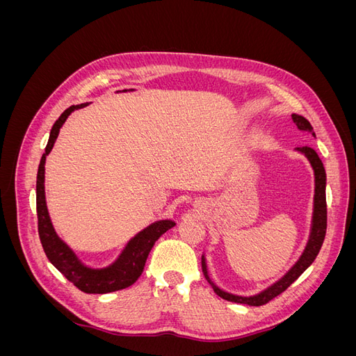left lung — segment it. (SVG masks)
Returning a JSON list of instances; mask_svg holds the SVG:
<instances>
[{
    "label": "left lung",
    "mask_w": 356,
    "mask_h": 356,
    "mask_svg": "<svg viewBox=\"0 0 356 356\" xmlns=\"http://www.w3.org/2000/svg\"><path fill=\"white\" fill-rule=\"evenodd\" d=\"M293 120L294 123H297L300 131H305L312 134V136H315L314 127L309 123V120H306L305 117L293 114ZM298 152L305 153V156L310 160L312 166H314L315 170V209H314V225H312V233H310V239L307 242L306 250L303 252V255L300 257V260L294 264V267L282 277L279 279L276 284H273L272 286H268L263 293L252 296V297H239V296H233L225 293V291L220 289L218 286H215L211 279L208 276L207 272V264H204V258L202 257V270L207 281L211 284V286L213 288L215 293H217L221 298L229 300V301H234V303H242V305H250V306H263L268 301L273 300L275 297H277L279 294H282L284 291L293 284L294 281H297L298 276L303 273L306 268L315 261L316 255L319 254V250L322 243H324L325 239V233H327V197H325V182H327V174H325V168L322 165V160L319 159L318 153L315 152L314 148L309 145H300L297 147Z\"/></svg>",
    "instance_id": "left-lung-1"
}]
</instances>
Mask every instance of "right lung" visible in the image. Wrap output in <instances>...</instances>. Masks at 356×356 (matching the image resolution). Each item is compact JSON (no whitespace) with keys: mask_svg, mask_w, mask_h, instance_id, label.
Instances as JSON below:
<instances>
[{"mask_svg":"<svg viewBox=\"0 0 356 356\" xmlns=\"http://www.w3.org/2000/svg\"><path fill=\"white\" fill-rule=\"evenodd\" d=\"M86 104L80 105H71L60 114V117L53 124L49 143L46 145V152L42 154L38 166L37 174V218H38V236L50 263L55 266L58 270L65 276L70 282H72L83 293L88 294H106L113 293L131 286L136 279L141 276L144 266L147 261V257L152 251L154 242L170 227H174L175 222L170 220L157 221L144 229L141 233H138L135 238L127 243L126 250L120 255L118 260L106 268H89L83 266L77 257L70 248L63 243L53 230V225L50 222V217L46 207L44 199V163L46 156L50 153V149L55 144L56 138L59 135L60 126L65 123L67 117L74 111L83 108Z\"/></svg>","mask_w":356,"mask_h":356,"instance_id":"right-lung-1","label":"right lung"}]
</instances>
